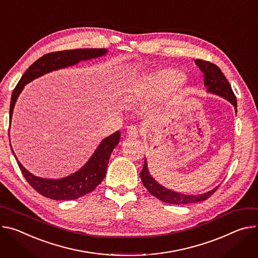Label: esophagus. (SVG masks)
Here are the masks:
<instances>
[{
	"instance_id": "esophagus-1",
	"label": "esophagus",
	"mask_w": 258,
	"mask_h": 258,
	"mask_svg": "<svg viewBox=\"0 0 258 258\" xmlns=\"http://www.w3.org/2000/svg\"><path fill=\"white\" fill-rule=\"evenodd\" d=\"M127 136L133 138V139H136L140 136V131L139 128L136 126V125H130L127 127Z\"/></svg>"
}]
</instances>
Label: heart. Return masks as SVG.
I'll list each match as a JSON object with an SVG mask.
<instances>
[{
  "label": "heart",
  "instance_id": "heart-1",
  "mask_svg": "<svg viewBox=\"0 0 258 258\" xmlns=\"http://www.w3.org/2000/svg\"><path fill=\"white\" fill-rule=\"evenodd\" d=\"M182 80V75L174 70H163L161 72L143 77L128 89L132 98H142L150 93H159Z\"/></svg>",
  "mask_w": 258,
  "mask_h": 258
}]
</instances>
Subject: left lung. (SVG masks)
Returning a JSON list of instances; mask_svg holds the SVG:
<instances>
[{"mask_svg": "<svg viewBox=\"0 0 258 258\" xmlns=\"http://www.w3.org/2000/svg\"><path fill=\"white\" fill-rule=\"evenodd\" d=\"M196 64L200 68L201 71L204 73L205 77V85L208 87V91L213 92L215 95H218L227 101H229L237 111V98L233 93L231 86L221 70L214 63L204 59H196ZM140 177L143 182V185L148 189V191L158 200L173 205H185V204H192V203H199L202 201H205L212 196L217 189H212L211 191H208L203 195L198 196H188L184 194H178L175 191H172L170 189L165 188V187L159 185L150 175L147 167V161L144 160L143 169L140 173Z\"/></svg>", "mask_w": 258, "mask_h": 258, "instance_id": "obj_1", "label": "left lung"}]
</instances>
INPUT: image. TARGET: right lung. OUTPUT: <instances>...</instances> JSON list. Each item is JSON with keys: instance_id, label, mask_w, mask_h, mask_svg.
Returning <instances> with one entry per match:
<instances>
[{"instance_id": "right-lung-1", "label": "right lung", "mask_w": 258, "mask_h": 258, "mask_svg": "<svg viewBox=\"0 0 258 258\" xmlns=\"http://www.w3.org/2000/svg\"><path fill=\"white\" fill-rule=\"evenodd\" d=\"M106 52L107 49L105 48H91L55 51L41 56L22 75L12 92L9 111V123H11V117L15 102L27 83L46 73L54 71V70L73 66L80 60L102 56ZM119 131L105 138L84 167L73 175L61 179H43L36 177L23 168L18 159L16 157L15 158L23 177L41 196L56 201L75 200L91 192L103 181L106 176L110 155L113 149L119 143Z\"/></svg>"}]
</instances>
